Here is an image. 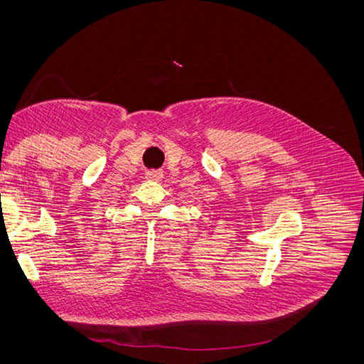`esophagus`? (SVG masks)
<instances>
[{"mask_svg": "<svg viewBox=\"0 0 364 364\" xmlns=\"http://www.w3.org/2000/svg\"><path fill=\"white\" fill-rule=\"evenodd\" d=\"M162 171H158V170H150L146 173V179L149 181H153V182H158L162 179Z\"/></svg>", "mask_w": 364, "mask_h": 364, "instance_id": "34e87169", "label": "esophagus"}]
</instances>
